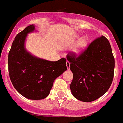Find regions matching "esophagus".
<instances>
[{"label": "esophagus", "mask_w": 123, "mask_h": 123, "mask_svg": "<svg viewBox=\"0 0 123 123\" xmlns=\"http://www.w3.org/2000/svg\"><path fill=\"white\" fill-rule=\"evenodd\" d=\"M66 66H67V69L69 70L70 69V62L69 61L66 62Z\"/></svg>", "instance_id": "34e87169"}]
</instances>
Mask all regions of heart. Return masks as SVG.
I'll return each instance as SVG.
<instances>
[{
	"label": "heart",
	"instance_id": "1",
	"mask_svg": "<svg viewBox=\"0 0 123 123\" xmlns=\"http://www.w3.org/2000/svg\"><path fill=\"white\" fill-rule=\"evenodd\" d=\"M79 38V35H75L74 36L73 41H75V40H77ZM87 44H88V39H87L85 36H84V37L81 38L78 41L76 46H75L73 51H72L73 54L76 55L80 54L81 53H82V51L86 48Z\"/></svg>",
	"mask_w": 123,
	"mask_h": 123
}]
</instances>
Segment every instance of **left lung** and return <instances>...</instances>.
<instances>
[{
  "label": "left lung",
  "instance_id": "left-lung-1",
  "mask_svg": "<svg viewBox=\"0 0 123 123\" xmlns=\"http://www.w3.org/2000/svg\"><path fill=\"white\" fill-rule=\"evenodd\" d=\"M67 59L73 73L70 88L75 98L90 102L108 91L113 79L115 59L105 36L94 40L77 57L68 55Z\"/></svg>",
  "mask_w": 123,
  "mask_h": 123
}]
</instances>
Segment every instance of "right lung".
I'll list each match as a JSON object with an SVG mask.
<instances>
[{"label": "right lung", "mask_w": 123, "mask_h": 123, "mask_svg": "<svg viewBox=\"0 0 123 123\" xmlns=\"http://www.w3.org/2000/svg\"><path fill=\"white\" fill-rule=\"evenodd\" d=\"M35 31L31 25L16 36L8 53V72L19 93L30 100H42L49 95L55 79L67 70L66 60L49 61L28 52L25 41L28 34Z\"/></svg>", "instance_id": "obj_1"}]
</instances>
